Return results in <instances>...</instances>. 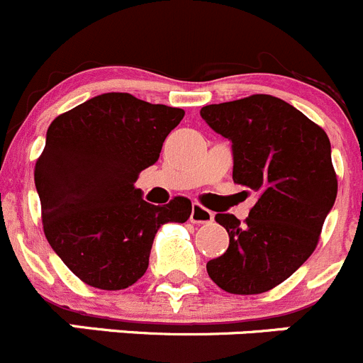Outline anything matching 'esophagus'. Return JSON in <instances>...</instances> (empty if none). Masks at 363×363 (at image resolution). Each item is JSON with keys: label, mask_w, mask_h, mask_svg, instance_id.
I'll return each instance as SVG.
<instances>
[{"label": "esophagus", "mask_w": 363, "mask_h": 363, "mask_svg": "<svg viewBox=\"0 0 363 363\" xmlns=\"http://www.w3.org/2000/svg\"><path fill=\"white\" fill-rule=\"evenodd\" d=\"M213 220V213L210 210H206L205 206H201L199 203H194L192 205V212H191V223L196 224H208Z\"/></svg>", "instance_id": "34e87169"}]
</instances>
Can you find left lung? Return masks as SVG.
Masks as SVG:
<instances>
[{"label":"left lung","mask_w":363,"mask_h":363,"mask_svg":"<svg viewBox=\"0 0 363 363\" xmlns=\"http://www.w3.org/2000/svg\"><path fill=\"white\" fill-rule=\"evenodd\" d=\"M201 117L231 143L233 182L258 194L244 223L217 213L230 246L206 271L230 294H262L294 274L319 242L337 198L330 139L305 113L269 94L206 105Z\"/></svg>","instance_id":"obj_1"}]
</instances>
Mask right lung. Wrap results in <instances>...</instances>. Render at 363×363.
Listing matches in <instances>:
<instances>
[{
    "label": "right lung",
    "instance_id": "obj_1",
    "mask_svg": "<svg viewBox=\"0 0 363 363\" xmlns=\"http://www.w3.org/2000/svg\"><path fill=\"white\" fill-rule=\"evenodd\" d=\"M182 108L128 92L96 96L50 124L35 164V187L48 242L84 283L121 291L143 278L158 228L185 223L187 198L155 206L135 189L158 160Z\"/></svg>",
    "mask_w": 363,
    "mask_h": 363
}]
</instances>
